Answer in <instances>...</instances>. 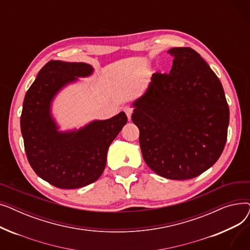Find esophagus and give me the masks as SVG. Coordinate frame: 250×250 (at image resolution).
Returning a JSON list of instances; mask_svg holds the SVG:
<instances>
[{"label": "esophagus", "instance_id": "obj_1", "mask_svg": "<svg viewBox=\"0 0 250 250\" xmlns=\"http://www.w3.org/2000/svg\"><path fill=\"white\" fill-rule=\"evenodd\" d=\"M124 110H125V114H126V116L128 118V121H129L130 120V116H132V113H133V108L129 107V106H125L124 108Z\"/></svg>", "mask_w": 250, "mask_h": 250}]
</instances>
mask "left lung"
Here are the masks:
<instances>
[{"label": "left lung", "mask_w": 250, "mask_h": 250, "mask_svg": "<svg viewBox=\"0 0 250 250\" xmlns=\"http://www.w3.org/2000/svg\"><path fill=\"white\" fill-rule=\"evenodd\" d=\"M169 74L157 72L147 92L134 102L143 158L168 179L199 176L224 150L229 107L224 89L205 60L190 47L168 50Z\"/></svg>", "instance_id": "left-lung-1"}]
</instances>
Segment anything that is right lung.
Returning a JSON list of instances; mask_svg holds the SVG:
<instances>
[{
    "mask_svg": "<svg viewBox=\"0 0 250 250\" xmlns=\"http://www.w3.org/2000/svg\"><path fill=\"white\" fill-rule=\"evenodd\" d=\"M92 72L88 63L50 61L23 101L20 125L28 162L39 177L59 188H79L96 181L106 165L108 147L127 122L125 113L120 112L77 132H58L49 112L52 98L76 77Z\"/></svg>",
    "mask_w": 250,
    "mask_h": 250,
    "instance_id": "right-lung-1",
    "label": "right lung"
}]
</instances>
